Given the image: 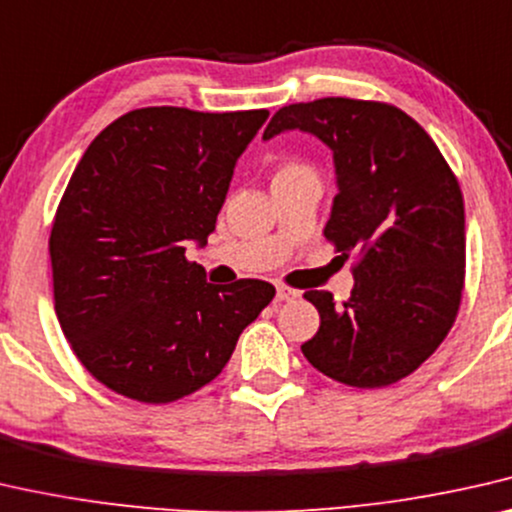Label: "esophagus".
I'll use <instances>...</instances> for the list:
<instances>
[{"label": "esophagus", "mask_w": 512, "mask_h": 512, "mask_svg": "<svg viewBox=\"0 0 512 512\" xmlns=\"http://www.w3.org/2000/svg\"><path fill=\"white\" fill-rule=\"evenodd\" d=\"M294 299H299V292H296V289H289L285 285H280L276 289V301H294Z\"/></svg>", "instance_id": "34e87169"}]
</instances>
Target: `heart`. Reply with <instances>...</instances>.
Returning <instances> with one entry per match:
<instances>
[{
	"mask_svg": "<svg viewBox=\"0 0 512 512\" xmlns=\"http://www.w3.org/2000/svg\"><path fill=\"white\" fill-rule=\"evenodd\" d=\"M294 170H301V167H296V165H287L285 170H280V174H285V172H294Z\"/></svg>",
	"mask_w": 512,
	"mask_h": 512,
	"instance_id": "heart-1",
	"label": "heart"
}]
</instances>
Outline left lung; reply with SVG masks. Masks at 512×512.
I'll return each mask as SVG.
<instances>
[{
	"instance_id": "1",
	"label": "left lung",
	"mask_w": 512,
	"mask_h": 512,
	"mask_svg": "<svg viewBox=\"0 0 512 512\" xmlns=\"http://www.w3.org/2000/svg\"><path fill=\"white\" fill-rule=\"evenodd\" d=\"M289 131L322 140L335 186L324 236L356 253L352 299L303 294L319 331L301 352L322 375L381 388L414 372L455 322L464 287V202L437 144L386 103L319 98L280 108L264 142Z\"/></svg>"
}]
</instances>
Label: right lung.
<instances>
[{"mask_svg": "<svg viewBox=\"0 0 512 512\" xmlns=\"http://www.w3.org/2000/svg\"><path fill=\"white\" fill-rule=\"evenodd\" d=\"M266 110L142 108L96 135L50 234L55 312L75 356L126 398L167 404L220 375L276 296L207 282L186 246L216 230L236 160Z\"/></svg>", "mask_w": 512, "mask_h": 512, "instance_id": "1", "label": "right lung"}]
</instances>
